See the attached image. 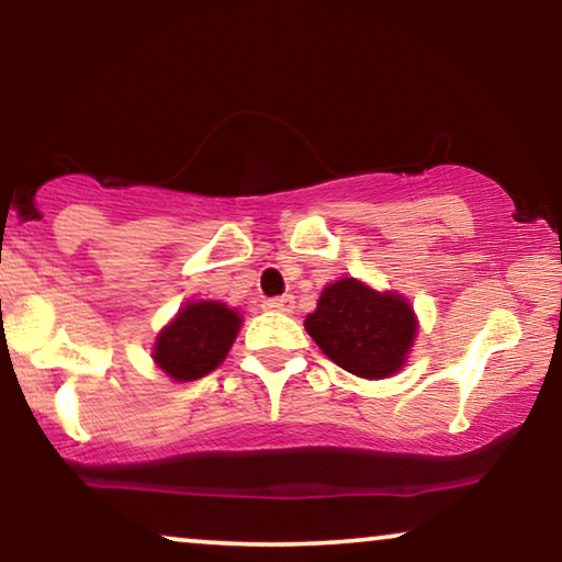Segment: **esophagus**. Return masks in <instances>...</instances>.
Here are the masks:
<instances>
[{"label":"esophagus","mask_w":562,"mask_h":562,"mask_svg":"<svg viewBox=\"0 0 562 562\" xmlns=\"http://www.w3.org/2000/svg\"><path fill=\"white\" fill-rule=\"evenodd\" d=\"M267 311H277V313H293L295 311V301L293 295H282V297H272V301L265 303Z\"/></svg>","instance_id":"1"}]
</instances>
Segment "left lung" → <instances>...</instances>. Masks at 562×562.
I'll return each mask as SVG.
<instances>
[{
	"instance_id": "left-lung-1",
	"label": "left lung",
	"mask_w": 562,
	"mask_h": 562,
	"mask_svg": "<svg viewBox=\"0 0 562 562\" xmlns=\"http://www.w3.org/2000/svg\"><path fill=\"white\" fill-rule=\"evenodd\" d=\"M305 331L341 370L364 380H383L403 370L414 347L418 318L408 297L341 277L321 290Z\"/></svg>"
}]
</instances>
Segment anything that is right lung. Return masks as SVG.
Returning a JSON list of instances; mask_svg holds the SVG:
<instances>
[{"label": "right lung", "instance_id": "1", "mask_svg": "<svg viewBox=\"0 0 562 562\" xmlns=\"http://www.w3.org/2000/svg\"><path fill=\"white\" fill-rule=\"evenodd\" d=\"M241 313L218 301H187L156 334L151 359L175 383H192L223 364L234 347Z\"/></svg>", "mask_w": 562, "mask_h": 562}]
</instances>
